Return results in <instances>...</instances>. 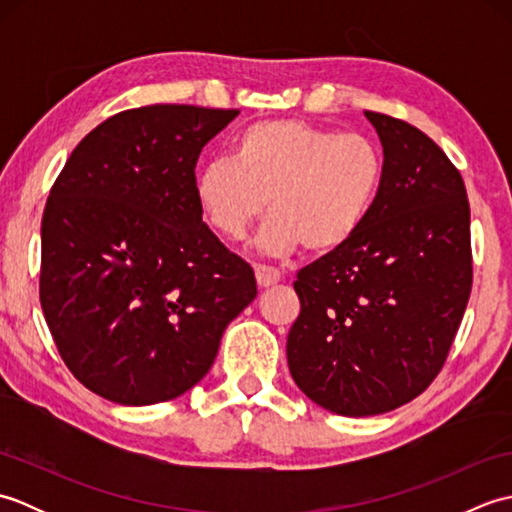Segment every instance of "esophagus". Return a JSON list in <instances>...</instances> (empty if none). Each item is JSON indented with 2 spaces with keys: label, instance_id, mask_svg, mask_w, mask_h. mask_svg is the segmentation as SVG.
I'll use <instances>...</instances> for the list:
<instances>
[{
  "label": "esophagus",
  "instance_id": "obj_1",
  "mask_svg": "<svg viewBox=\"0 0 512 512\" xmlns=\"http://www.w3.org/2000/svg\"><path fill=\"white\" fill-rule=\"evenodd\" d=\"M255 279H257V284L262 286V288H270V286L277 284V281L281 279V275H279L277 268L255 266Z\"/></svg>",
  "mask_w": 512,
  "mask_h": 512
}]
</instances>
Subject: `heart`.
Wrapping results in <instances>:
<instances>
[{"label": "heart", "mask_w": 512, "mask_h": 512, "mask_svg": "<svg viewBox=\"0 0 512 512\" xmlns=\"http://www.w3.org/2000/svg\"><path fill=\"white\" fill-rule=\"evenodd\" d=\"M383 176V154L365 134L262 121L235 136L231 158L200 167L193 193L206 224L228 242L244 239L268 204L259 250L288 255L306 246L323 255L365 224Z\"/></svg>", "instance_id": "1"}]
</instances>
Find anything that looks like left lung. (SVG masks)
<instances>
[{"instance_id": "1", "label": "left lung", "mask_w": 512, "mask_h": 512, "mask_svg": "<svg viewBox=\"0 0 512 512\" xmlns=\"http://www.w3.org/2000/svg\"><path fill=\"white\" fill-rule=\"evenodd\" d=\"M385 176L358 233L301 268L288 332L299 389L339 416L420 396L447 361L473 284L471 209L447 154L400 118L365 112Z\"/></svg>"}]
</instances>
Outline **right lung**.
Listing matches in <instances>:
<instances>
[{"mask_svg":"<svg viewBox=\"0 0 512 512\" xmlns=\"http://www.w3.org/2000/svg\"><path fill=\"white\" fill-rule=\"evenodd\" d=\"M237 110L147 105L74 147L41 220L39 299L74 378L118 405L182 396L209 372L255 273L202 222V147Z\"/></svg>","mask_w":512,"mask_h":512,"instance_id":"right-lung-1","label":"right lung"}]
</instances>
